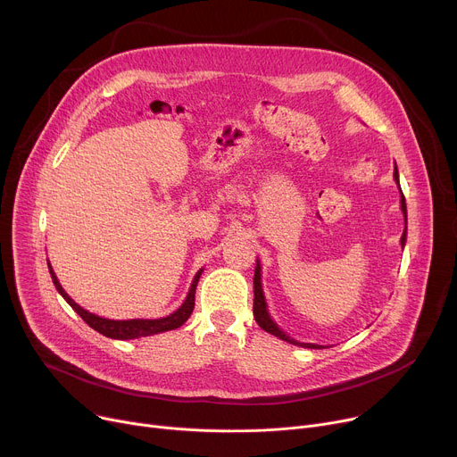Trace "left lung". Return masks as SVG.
Listing matches in <instances>:
<instances>
[{"label": "left lung", "instance_id": "obj_1", "mask_svg": "<svg viewBox=\"0 0 457 457\" xmlns=\"http://www.w3.org/2000/svg\"><path fill=\"white\" fill-rule=\"evenodd\" d=\"M395 179H396V182L400 184L398 168H395ZM400 189H402V187H400ZM402 212H403V215H405V222H407V206H405V197H403V193H402ZM405 238H407V228H405L403 237H402V245H405ZM253 286H254L253 316H254V320H256V323L260 325V328H262L266 333L275 335L277 338H280V340H284V342H289V344H293V345H302V347H307V349H320V347H321V345H314V344H300V342H296V340L289 338L284 331H280V329L277 328V323H275V321L270 318V314H268L266 300H264V293H262V286H260V264H258V266H256V270H254Z\"/></svg>", "mask_w": 457, "mask_h": 457}]
</instances>
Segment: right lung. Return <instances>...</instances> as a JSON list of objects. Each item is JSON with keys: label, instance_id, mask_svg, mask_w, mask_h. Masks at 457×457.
<instances>
[{"label": "right lung", "instance_id": "right-lung-1", "mask_svg": "<svg viewBox=\"0 0 457 457\" xmlns=\"http://www.w3.org/2000/svg\"><path fill=\"white\" fill-rule=\"evenodd\" d=\"M48 270H50L52 282H54L55 289L59 291V295L64 300L71 303V307L90 325L92 329H96L97 333H101V335H104L108 338H115V340H132V338L150 337V335H157V333H164V331H171V329L180 328V325L193 312V307H195V289H197L199 278L203 275V270L197 275H195L193 284L189 287V293H187L184 303L175 312H171L166 318H157V320H106V318L96 316V314L85 311L83 307H79L67 293H64V289L61 287V284L55 278L54 270L50 266H48Z\"/></svg>", "mask_w": 457, "mask_h": 457}]
</instances>
